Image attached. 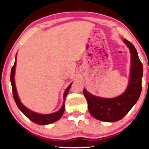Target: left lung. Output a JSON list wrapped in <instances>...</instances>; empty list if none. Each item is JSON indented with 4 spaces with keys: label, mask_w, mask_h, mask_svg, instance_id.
Wrapping results in <instances>:
<instances>
[{
    "label": "left lung",
    "mask_w": 149,
    "mask_h": 149,
    "mask_svg": "<svg viewBox=\"0 0 149 149\" xmlns=\"http://www.w3.org/2000/svg\"><path fill=\"white\" fill-rule=\"evenodd\" d=\"M124 42L132 55L130 78L125 92L116 98L104 99L93 96L85 89L83 90L90 113L95 118L104 122H116L122 119L136 103L141 92L143 65L133 44L126 39Z\"/></svg>",
    "instance_id": "8db88e82"
}]
</instances>
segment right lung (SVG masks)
Masks as SVG:
<instances>
[{"instance_id": "1", "label": "right lung", "mask_w": 149, "mask_h": 149, "mask_svg": "<svg viewBox=\"0 0 149 149\" xmlns=\"http://www.w3.org/2000/svg\"><path fill=\"white\" fill-rule=\"evenodd\" d=\"M15 66H16V59H15V64L13 65V68L11 69V74H10V81H11L12 84V89H13V97H14V100L15 103H16L17 106L19 110L23 113L24 115L28 118L29 119L31 120L32 122L38 124V125H47L50 124L52 123L55 122V121L58 120L59 119H60L61 116H63L64 112V102L63 104L62 107L60 109H59L58 111L56 113H53L51 114H39L37 113L33 112L31 111H30L29 109H28L27 108H26L20 102L19 98L17 95V92L16 87H15V79H14V76H15ZM71 84L68 87L67 89L66 90V91L64 92V100L65 102L66 100V95H67L68 92H69L70 88H71Z\"/></svg>"}]
</instances>
